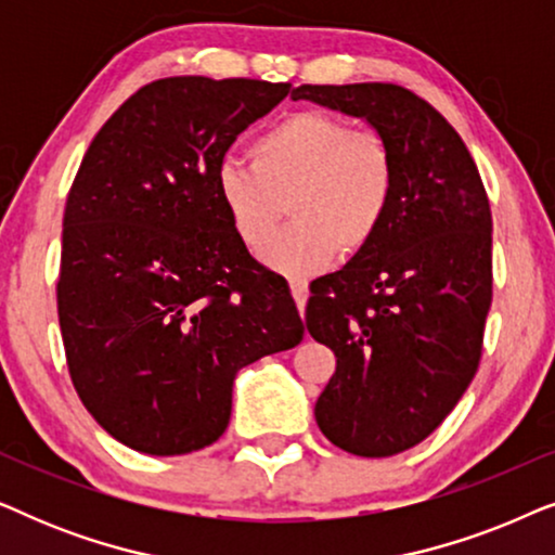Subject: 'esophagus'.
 <instances>
[{
    "label": "esophagus",
    "instance_id": "obj_1",
    "mask_svg": "<svg viewBox=\"0 0 555 555\" xmlns=\"http://www.w3.org/2000/svg\"><path fill=\"white\" fill-rule=\"evenodd\" d=\"M291 291L295 298V306H298L300 315L306 313V302H308V283L306 280H291Z\"/></svg>",
    "mask_w": 555,
    "mask_h": 555
}]
</instances>
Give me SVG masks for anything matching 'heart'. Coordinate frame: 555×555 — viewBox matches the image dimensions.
I'll return each mask as SVG.
<instances>
[{
	"instance_id": "1",
	"label": "heart",
	"mask_w": 555,
	"mask_h": 555,
	"mask_svg": "<svg viewBox=\"0 0 555 555\" xmlns=\"http://www.w3.org/2000/svg\"><path fill=\"white\" fill-rule=\"evenodd\" d=\"M215 189L234 234L253 249L287 203L294 224L267 241L260 260L285 278H306L376 240L397 202L399 164L378 131L325 111H295L249 146V166H219Z\"/></svg>"
}]
</instances>
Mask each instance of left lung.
I'll return each mask as SVG.
<instances>
[{
  "instance_id": "obj_1",
  "label": "left lung",
  "mask_w": 555,
  "mask_h": 555,
  "mask_svg": "<svg viewBox=\"0 0 555 555\" xmlns=\"http://www.w3.org/2000/svg\"><path fill=\"white\" fill-rule=\"evenodd\" d=\"M386 135L399 189L384 230L310 285L306 325L336 353L315 422L340 450L391 457L427 439L473 382L492 300V215L465 141L391 82L300 86Z\"/></svg>"
}]
</instances>
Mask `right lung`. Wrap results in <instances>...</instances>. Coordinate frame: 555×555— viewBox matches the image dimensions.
Returning <instances> with one entry per match:
<instances>
[{"instance_id": "add662e5", "label": "right lung", "mask_w": 555, "mask_h": 555, "mask_svg": "<svg viewBox=\"0 0 555 555\" xmlns=\"http://www.w3.org/2000/svg\"><path fill=\"white\" fill-rule=\"evenodd\" d=\"M287 82L181 75L143 86L90 143L67 194L57 315L75 391L135 452L224 435L242 366L298 346L285 278L219 207L224 154Z\"/></svg>"}]
</instances>
